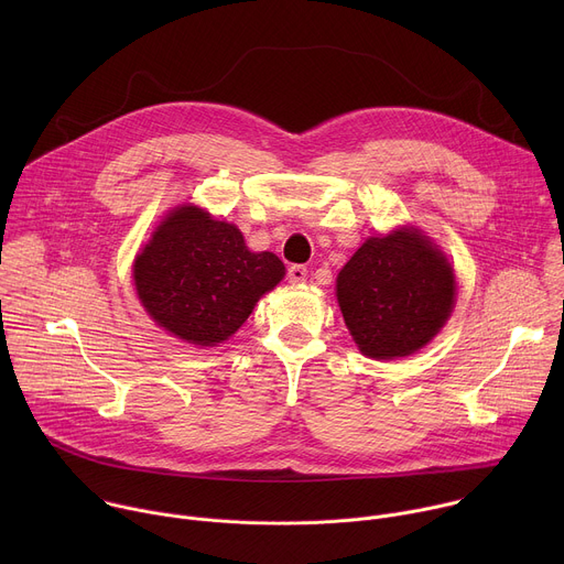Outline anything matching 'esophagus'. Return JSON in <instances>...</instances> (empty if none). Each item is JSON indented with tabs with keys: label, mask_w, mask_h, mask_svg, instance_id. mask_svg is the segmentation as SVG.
Wrapping results in <instances>:
<instances>
[{
	"label": "esophagus",
	"mask_w": 564,
	"mask_h": 564,
	"mask_svg": "<svg viewBox=\"0 0 564 564\" xmlns=\"http://www.w3.org/2000/svg\"><path fill=\"white\" fill-rule=\"evenodd\" d=\"M288 279H290V283H303L307 279V270L303 265H292L288 270Z\"/></svg>",
	"instance_id": "obj_1"
}]
</instances>
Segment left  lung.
<instances>
[{
    "label": "left lung",
    "mask_w": 564,
    "mask_h": 564,
    "mask_svg": "<svg viewBox=\"0 0 564 564\" xmlns=\"http://www.w3.org/2000/svg\"><path fill=\"white\" fill-rule=\"evenodd\" d=\"M337 301L357 348L372 359L409 357L448 321L455 274L415 227L370 236L337 276Z\"/></svg>",
    "instance_id": "obj_1"
}]
</instances>
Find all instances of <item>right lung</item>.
<instances>
[{
	"mask_svg": "<svg viewBox=\"0 0 564 564\" xmlns=\"http://www.w3.org/2000/svg\"><path fill=\"white\" fill-rule=\"evenodd\" d=\"M283 276L276 254L248 250L236 225L196 205L172 209L133 261L135 292L149 316L200 348L227 341Z\"/></svg>",
	"mask_w": 564,
	"mask_h": 564,
	"instance_id": "add662e5",
	"label": "right lung"
}]
</instances>
